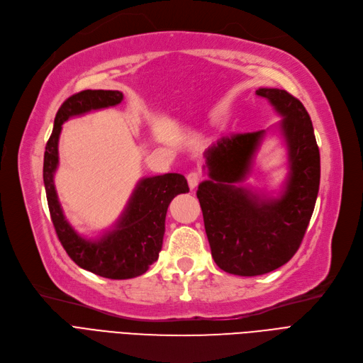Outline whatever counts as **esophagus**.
I'll return each mask as SVG.
<instances>
[{
	"label": "esophagus",
	"mask_w": 363,
	"mask_h": 363,
	"mask_svg": "<svg viewBox=\"0 0 363 363\" xmlns=\"http://www.w3.org/2000/svg\"><path fill=\"white\" fill-rule=\"evenodd\" d=\"M186 181H188V186L191 188V190H194V188L200 184V181H201V175L199 172H191V173H188V177H186Z\"/></svg>",
	"instance_id": "1"
}]
</instances>
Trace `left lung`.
<instances>
[{
  "mask_svg": "<svg viewBox=\"0 0 363 363\" xmlns=\"http://www.w3.org/2000/svg\"><path fill=\"white\" fill-rule=\"evenodd\" d=\"M283 117L289 175L277 199L239 185L250 173L265 130L231 133L204 151L211 179L199 185L197 199L212 258L220 270L261 276L286 264L303 242L320 184V154L304 105L280 89H258Z\"/></svg>",
  "mask_w": 363,
  "mask_h": 363,
  "instance_id": "1",
  "label": "left lung"
}]
</instances>
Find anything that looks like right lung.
Masks as SVG:
<instances>
[{"mask_svg":"<svg viewBox=\"0 0 363 363\" xmlns=\"http://www.w3.org/2000/svg\"><path fill=\"white\" fill-rule=\"evenodd\" d=\"M121 101L123 93L118 90H83L69 96L55 117L43 166L52 223L67 254L82 269L116 280L144 274L157 261L163 245L169 204L175 196L190 191L186 179L179 173L144 178L138 182L113 230L104 233L96 240H87L71 227L62 211L53 181L59 164L57 144L62 124L71 117L114 106Z\"/></svg>","mask_w":363,"mask_h":363,"instance_id":"1","label":"right lung"}]
</instances>
